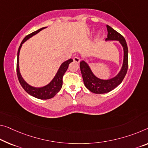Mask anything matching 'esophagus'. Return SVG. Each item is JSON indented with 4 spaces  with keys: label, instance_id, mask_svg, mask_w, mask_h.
Returning <instances> with one entry per match:
<instances>
[{
    "label": "esophagus",
    "instance_id": "1",
    "mask_svg": "<svg viewBox=\"0 0 148 148\" xmlns=\"http://www.w3.org/2000/svg\"><path fill=\"white\" fill-rule=\"evenodd\" d=\"M73 61L76 63H79V61H80V58H79V57L76 56L73 58Z\"/></svg>",
    "mask_w": 148,
    "mask_h": 148
}]
</instances>
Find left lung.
<instances>
[{
  "mask_svg": "<svg viewBox=\"0 0 148 148\" xmlns=\"http://www.w3.org/2000/svg\"><path fill=\"white\" fill-rule=\"evenodd\" d=\"M106 28H107L108 34L106 40H118L123 46L124 62L121 71L116 77L109 80H101L93 75L89 67L85 61H81L80 63V69L84 84L90 92L95 94H104L112 90L122 83L128 71V53L126 40L120 33L114 30L108 25H106Z\"/></svg>",
  "mask_w": 148,
  "mask_h": 148,
  "instance_id": "left-lung-1",
  "label": "left lung"
}]
</instances>
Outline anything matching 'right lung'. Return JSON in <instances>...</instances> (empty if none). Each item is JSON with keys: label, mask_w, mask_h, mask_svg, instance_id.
Returning a JSON list of instances; mask_svg holds the SVG:
<instances>
[{"label": "right lung", "mask_w": 148, "mask_h": 148, "mask_svg": "<svg viewBox=\"0 0 148 148\" xmlns=\"http://www.w3.org/2000/svg\"><path fill=\"white\" fill-rule=\"evenodd\" d=\"M45 28H40L38 30H36L34 32L29 34L28 36H26L25 37L22 42L20 44V45L19 46L18 50V56H17V63H16V72H17V76L18 81L20 82V85L22 87V88L26 90V92L28 93L29 95H32V96L34 97L37 99H42V100H46L49 99L53 98L55 95L60 91V89L62 87V84H63V77L65 73L66 72L67 70L68 66H69V63H71L73 61L72 59H69L67 61L63 62L61 64V67L59 69L58 73H57L56 75L54 77L53 80H52L48 85L45 86L44 87L42 88H34L29 86L28 84H27L24 80L22 79V77L20 75V73L19 71V65H18V59H19V53L20 48H21L22 45L24 42L29 38L32 36L35 35L36 34L39 32L40 31L42 30Z\"/></svg>", "instance_id": "1"}]
</instances>
